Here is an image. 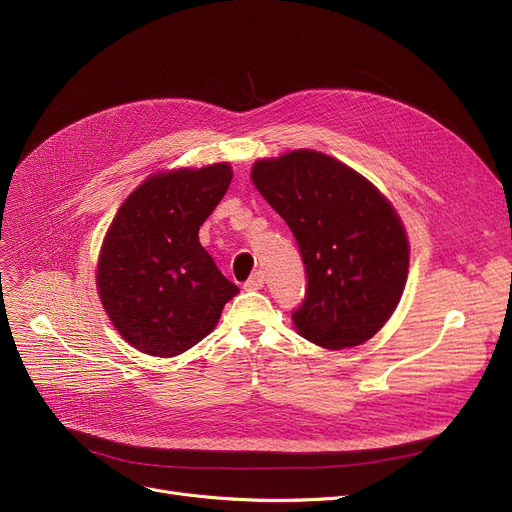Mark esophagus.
Segmentation results:
<instances>
[{"label":"esophagus","instance_id":"1","mask_svg":"<svg viewBox=\"0 0 512 512\" xmlns=\"http://www.w3.org/2000/svg\"><path fill=\"white\" fill-rule=\"evenodd\" d=\"M263 286V274L255 272L247 282H245V290H259Z\"/></svg>","mask_w":512,"mask_h":512}]
</instances>
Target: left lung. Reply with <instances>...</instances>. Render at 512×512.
I'll use <instances>...</instances> for the list:
<instances>
[{"label": "left lung", "instance_id": "obj_1", "mask_svg": "<svg viewBox=\"0 0 512 512\" xmlns=\"http://www.w3.org/2000/svg\"><path fill=\"white\" fill-rule=\"evenodd\" d=\"M251 180L301 249L307 290L294 328L334 351L367 342L394 313L409 274L407 232L390 201L311 149L255 161Z\"/></svg>", "mask_w": 512, "mask_h": 512}]
</instances>
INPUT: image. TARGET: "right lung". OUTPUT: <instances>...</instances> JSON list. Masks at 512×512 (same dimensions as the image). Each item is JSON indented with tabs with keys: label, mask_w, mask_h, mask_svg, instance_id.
<instances>
[{
	"label": "right lung",
	"mask_w": 512,
	"mask_h": 512,
	"mask_svg": "<svg viewBox=\"0 0 512 512\" xmlns=\"http://www.w3.org/2000/svg\"><path fill=\"white\" fill-rule=\"evenodd\" d=\"M230 180L228 164L155 174L134 188L107 230L97 263L101 305L141 353L188 351L238 292L199 242Z\"/></svg>",
	"instance_id": "1"
}]
</instances>
